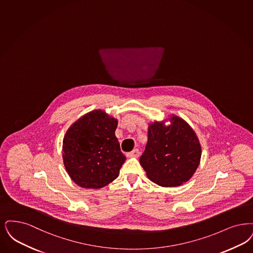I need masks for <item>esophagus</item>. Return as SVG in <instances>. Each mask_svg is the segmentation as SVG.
Masks as SVG:
<instances>
[{
	"label": "esophagus",
	"mask_w": 253,
	"mask_h": 253,
	"mask_svg": "<svg viewBox=\"0 0 253 253\" xmlns=\"http://www.w3.org/2000/svg\"><path fill=\"white\" fill-rule=\"evenodd\" d=\"M139 150L138 149H134L132 152H128L127 153V156L128 157H138L139 156Z\"/></svg>",
	"instance_id": "obj_1"
}]
</instances>
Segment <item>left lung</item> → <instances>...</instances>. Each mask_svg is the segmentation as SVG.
<instances>
[{"instance_id": "left-lung-1", "label": "left lung", "mask_w": 253, "mask_h": 253, "mask_svg": "<svg viewBox=\"0 0 253 253\" xmlns=\"http://www.w3.org/2000/svg\"><path fill=\"white\" fill-rule=\"evenodd\" d=\"M202 149L191 127L178 117L171 124L150 125L148 142L139 159L148 178L164 187L187 182L199 167Z\"/></svg>"}]
</instances>
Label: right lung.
<instances>
[{
  "mask_svg": "<svg viewBox=\"0 0 253 253\" xmlns=\"http://www.w3.org/2000/svg\"><path fill=\"white\" fill-rule=\"evenodd\" d=\"M117 120L95 110L75 122L63 140L64 165L73 182L101 188L113 182L126 156L115 135Z\"/></svg>",
  "mask_w": 253,
  "mask_h": 253,
  "instance_id": "obj_1",
  "label": "right lung"
}]
</instances>
